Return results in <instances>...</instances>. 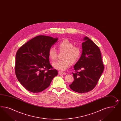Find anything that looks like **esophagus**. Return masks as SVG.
I'll use <instances>...</instances> for the list:
<instances>
[{
  "label": "esophagus",
  "mask_w": 121,
  "mask_h": 121,
  "mask_svg": "<svg viewBox=\"0 0 121 121\" xmlns=\"http://www.w3.org/2000/svg\"><path fill=\"white\" fill-rule=\"evenodd\" d=\"M58 74L59 75H65V74H66V73L63 72H61V71H59Z\"/></svg>",
  "instance_id": "esophagus-1"
}]
</instances>
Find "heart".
<instances>
[{
	"label": "heart",
	"instance_id": "1",
	"mask_svg": "<svg viewBox=\"0 0 121 121\" xmlns=\"http://www.w3.org/2000/svg\"><path fill=\"white\" fill-rule=\"evenodd\" d=\"M60 51H64L65 53L63 60H58L52 64L53 67L60 71H65L71 65L76 63L79 60L81 55V49L79 47L74 46L73 42L68 39H65L60 42L57 45ZM48 56L52 60L57 58V52L55 48L50 47L48 51Z\"/></svg>",
	"mask_w": 121,
	"mask_h": 121
}]
</instances>
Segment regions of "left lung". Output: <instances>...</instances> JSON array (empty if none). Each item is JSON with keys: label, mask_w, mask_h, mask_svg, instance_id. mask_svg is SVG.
<instances>
[{"label": "left lung", "mask_w": 121, "mask_h": 121, "mask_svg": "<svg viewBox=\"0 0 121 121\" xmlns=\"http://www.w3.org/2000/svg\"><path fill=\"white\" fill-rule=\"evenodd\" d=\"M83 40L82 55L74 66V81L69 85L72 90L80 93L93 89L104 69L99 47L87 37Z\"/></svg>", "instance_id": "obj_1"}]
</instances>
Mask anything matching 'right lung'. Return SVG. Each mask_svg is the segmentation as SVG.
Here are the masks:
<instances>
[{
	"instance_id": "right-lung-1",
	"label": "right lung",
	"mask_w": 121,
	"mask_h": 121,
	"mask_svg": "<svg viewBox=\"0 0 121 121\" xmlns=\"http://www.w3.org/2000/svg\"><path fill=\"white\" fill-rule=\"evenodd\" d=\"M58 38L39 35L22 45L16 55L15 73L18 81L28 91L41 92L57 75L51 65L48 50Z\"/></svg>"
}]
</instances>
